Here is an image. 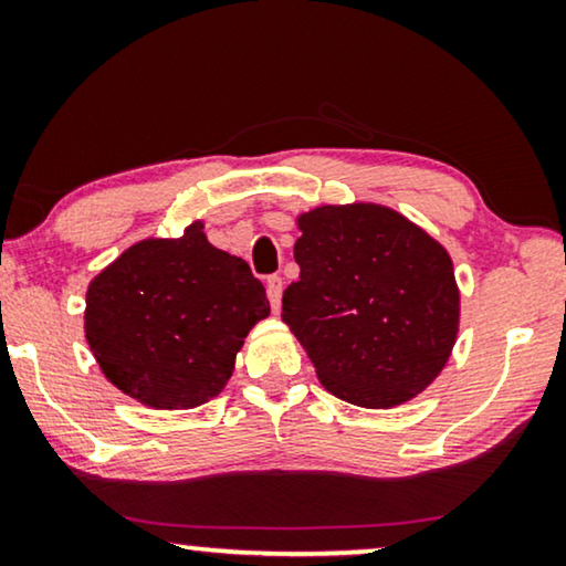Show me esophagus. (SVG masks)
Instances as JSON below:
<instances>
[{
  "instance_id": "obj_1",
  "label": "esophagus",
  "mask_w": 566,
  "mask_h": 566,
  "mask_svg": "<svg viewBox=\"0 0 566 566\" xmlns=\"http://www.w3.org/2000/svg\"><path fill=\"white\" fill-rule=\"evenodd\" d=\"M281 296H283V277L270 275L268 277V298H270V306H273V312L281 308Z\"/></svg>"
}]
</instances>
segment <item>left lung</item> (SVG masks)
I'll list each match as a JSON object with an SVG mask.
<instances>
[{
  "mask_svg": "<svg viewBox=\"0 0 566 566\" xmlns=\"http://www.w3.org/2000/svg\"><path fill=\"white\" fill-rule=\"evenodd\" d=\"M301 275L283 322L322 386L350 405L389 409L428 389L451 358L461 296L446 247L376 203L298 216Z\"/></svg>",
  "mask_w": 566,
  "mask_h": 566,
  "instance_id": "1",
  "label": "left lung"
}]
</instances>
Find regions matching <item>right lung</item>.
<instances>
[{"mask_svg": "<svg viewBox=\"0 0 566 566\" xmlns=\"http://www.w3.org/2000/svg\"><path fill=\"white\" fill-rule=\"evenodd\" d=\"M268 314L265 285L196 221L177 239L128 247L90 283L84 335L130 399L192 409L227 386L244 337Z\"/></svg>", "mask_w": 566, "mask_h": 566, "instance_id": "obj_1", "label": "right lung"}]
</instances>
